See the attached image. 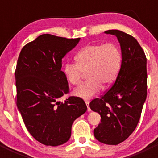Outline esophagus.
<instances>
[{"mask_svg": "<svg viewBox=\"0 0 158 158\" xmlns=\"http://www.w3.org/2000/svg\"><path fill=\"white\" fill-rule=\"evenodd\" d=\"M85 104H86V105H87V107H88V111H91V109H90V107H89V100H85Z\"/></svg>", "mask_w": 158, "mask_h": 158, "instance_id": "1", "label": "esophagus"}]
</instances>
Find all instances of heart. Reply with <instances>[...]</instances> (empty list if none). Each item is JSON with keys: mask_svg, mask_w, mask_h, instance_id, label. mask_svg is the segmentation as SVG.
Here are the masks:
<instances>
[{"mask_svg": "<svg viewBox=\"0 0 158 158\" xmlns=\"http://www.w3.org/2000/svg\"><path fill=\"white\" fill-rule=\"evenodd\" d=\"M76 64L64 65L63 73L71 85H80L83 73L88 81L74 89L76 96L89 100L94 97L104 86L111 85L116 80L122 65V54L116 44L95 43L85 46L75 56Z\"/></svg>", "mask_w": 158, "mask_h": 158, "instance_id": "1", "label": "heart"}]
</instances>
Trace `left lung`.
<instances>
[{
    "instance_id": "8db88e82",
    "label": "left lung",
    "mask_w": 158,
    "mask_h": 158,
    "mask_svg": "<svg viewBox=\"0 0 158 158\" xmlns=\"http://www.w3.org/2000/svg\"><path fill=\"white\" fill-rule=\"evenodd\" d=\"M105 33L116 36L120 43L122 65L112 87L89 107L101 116L95 138L104 144L118 145L133 133L140 119L147 96L146 58L133 36L118 30Z\"/></svg>"
}]
</instances>
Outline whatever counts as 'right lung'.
<instances>
[{
	"mask_svg": "<svg viewBox=\"0 0 158 158\" xmlns=\"http://www.w3.org/2000/svg\"><path fill=\"white\" fill-rule=\"evenodd\" d=\"M43 34L22 48L15 72L16 105L29 133L46 146L69 140L73 121L87 111L80 97L58 99L69 93L62 60L80 41Z\"/></svg>",
	"mask_w": 158,
	"mask_h": 158,
	"instance_id": "add662e5",
	"label": "right lung"
}]
</instances>
